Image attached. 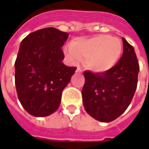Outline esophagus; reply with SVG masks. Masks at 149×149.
Returning a JSON list of instances; mask_svg holds the SVG:
<instances>
[{
	"label": "esophagus",
	"instance_id": "obj_1",
	"mask_svg": "<svg viewBox=\"0 0 149 149\" xmlns=\"http://www.w3.org/2000/svg\"><path fill=\"white\" fill-rule=\"evenodd\" d=\"M76 72H77V73H82V72H83V70H82L81 68L78 67L77 70H76Z\"/></svg>",
	"mask_w": 149,
	"mask_h": 149
}]
</instances>
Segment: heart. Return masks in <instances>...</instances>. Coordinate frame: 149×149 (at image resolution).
Wrapping results in <instances>:
<instances>
[{"instance_id":"heart-1","label":"heart","mask_w":149,"mask_h":149,"mask_svg":"<svg viewBox=\"0 0 149 149\" xmlns=\"http://www.w3.org/2000/svg\"><path fill=\"white\" fill-rule=\"evenodd\" d=\"M123 52L121 41L115 37L99 35L88 39H76L65 49L67 57L73 62L84 60L85 67L95 73L111 70L118 62Z\"/></svg>"}]
</instances>
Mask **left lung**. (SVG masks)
I'll list each match as a JSON object with an SVG mask.
<instances>
[{"mask_svg":"<svg viewBox=\"0 0 149 149\" xmlns=\"http://www.w3.org/2000/svg\"><path fill=\"white\" fill-rule=\"evenodd\" d=\"M122 57L104 73L85 70L82 89L84 109L91 117L109 123L118 118L130 104L138 84L139 65L134 49L122 38Z\"/></svg>","mask_w":149,"mask_h":149,"instance_id":"obj_1","label":"left lung"}]
</instances>
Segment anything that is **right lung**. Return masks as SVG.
I'll list each match as a JSON object with an SVG mask.
<instances>
[{"label": "right lung", "instance_id": "1", "mask_svg": "<svg viewBox=\"0 0 149 149\" xmlns=\"http://www.w3.org/2000/svg\"><path fill=\"white\" fill-rule=\"evenodd\" d=\"M69 34L48 27L21 41L15 62V84L21 105L30 114L45 117L57 110L63 89L76 67L63 64L61 47Z\"/></svg>", "mask_w": 149, "mask_h": 149}]
</instances>
